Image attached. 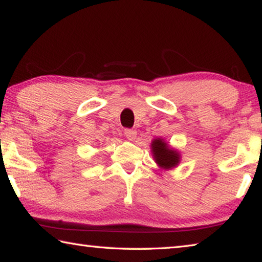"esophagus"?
<instances>
[{"label":"esophagus","instance_id":"obj_1","mask_svg":"<svg viewBox=\"0 0 262 262\" xmlns=\"http://www.w3.org/2000/svg\"><path fill=\"white\" fill-rule=\"evenodd\" d=\"M136 135H137V133H136V130H134V129H126V130H125V136H126L127 139L129 140V141H134Z\"/></svg>","mask_w":262,"mask_h":262}]
</instances>
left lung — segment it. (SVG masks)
I'll return each instance as SVG.
<instances>
[{
	"mask_svg": "<svg viewBox=\"0 0 262 262\" xmlns=\"http://www.w3.org/2000/svg\"><path fill=\"white\" fill-rule=\"evenodd\" d=\"M151 152L155 162L159 167L164 170H170L178 165L180 162V155L177 150L170 148L163 139H155L151 142Z\"/></svg>",
	"mask_w": 262,
	"mask_h": 262,
	"instance_id": "1",
	"label": "left lung"
}]
</instances>
